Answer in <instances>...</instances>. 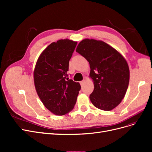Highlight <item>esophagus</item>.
<instances>
[{"label": "esophagus", "mask_w": 152, "mask_h": 152, "mask_svg": "<svg viewBox=\"0 0 152 152\" xmlns=\"http://www.w3.org/2000/svg\"><path fill=\"white\" fill-rule=\"evenodd\" d=\"M84 83H85V80H82V81L80 82V84L81 86H83V85L84 84Z\"/></svg>", "instance_id": "obj_1"}]
</instances>
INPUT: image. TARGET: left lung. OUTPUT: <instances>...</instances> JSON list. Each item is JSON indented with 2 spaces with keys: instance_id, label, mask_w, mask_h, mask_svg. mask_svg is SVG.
Masks as SVG:
<instances>
[{
  "instance_id": "obj_1",
  "label": "left lung",
  "mask_w": 152,
  "mask_h": 152,
  "mask_svg": "<svg viewBox=\"0 0 152 152\" xmlns=\"http://www.w3.org/2000/svg\"><path fill=\"white\" fill-rule=\"evenodd\" d=\"M76 51L89 63L94 84L89 98L94 107L110 111L121 103L129 82V68L117 50L102 40L84 39Z\"/></svg>"
}]
</instances>
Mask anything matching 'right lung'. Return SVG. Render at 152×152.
Masks as SVG:
<instances>
[{
    "label": "right lung",
    "mask_w": 152,
    "mask_h": 152,
    "mask_svg": "<svg viewBox=\"0 0 152 152\" xmlns=\"http://www.w3.org/2000/svg\"><path fill=\"white\" fill-rule=\"evenodd\" d=\"M77 44L69 39L53 42L41 53L34 72L37 93L50 112L63 115L73 110L80 85L69 79V61Z\"/></svg>",
    "instance_id": "add662e5"
}]
</instances>
